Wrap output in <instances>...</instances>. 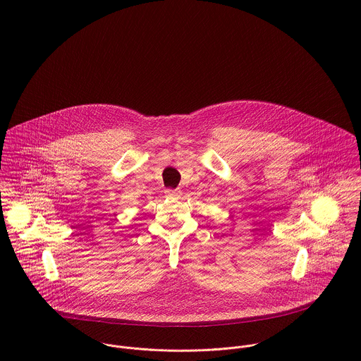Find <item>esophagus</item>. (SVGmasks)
<instances>
[{
  "label": "esophagus",
  "mask_w": 361,
  "mask_h": 361,
  "mask_svg": "<svg viewBox=\"0 0 361 361\" xmlns=\"http://www.w3.org/2000/svg\"><path fill=\"white\" fill-rule=\"evenodd\" d=\"M165 195H166L168 197H172V199H179L180 195H182V192H180L179 189H166V190H165Z\"/></svg>",
  "instance_id": "34e87169"
}]
</instances>
